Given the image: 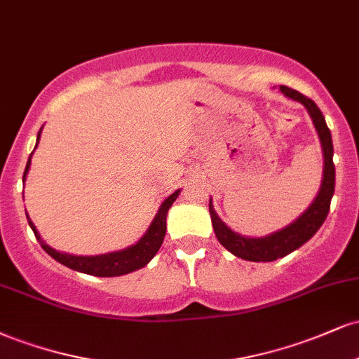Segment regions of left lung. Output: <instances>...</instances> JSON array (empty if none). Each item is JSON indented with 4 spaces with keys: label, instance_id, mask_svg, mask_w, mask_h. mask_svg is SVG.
<instances>
[{
    "label": "left lung",
    "instance_id": "8db88e82",
    "mask_svg": "<svg viewBox=\"0 0 359 359\" xmlns=\"http://www.w3.org/2000/svg\"><path fill=\"white\" fill-rule=\"evenodd\" d=\"M280 90H282L287 97H290V100L299 101L300 104L306 106L312 121H314L320 143H323V184H320L319 194H317L314 203L309 205L307 211L304 212L297 221H294L292 224H288L287 228L280 229V231L265 238H246L231 231V229L217 217V214L214 212L212 204H209V212H211L214 233H216L217 241H219L226 250L231 251L234 257L248 259V262H273V259L287 257L288 253L300 248V246L311 240V238L317 233V229L323 226L325 217H327L329 208H331L332 194H334L336 170L334 163H332L334 148H332L331 131H329L327 125H325L323 113L317 108L314 101L309 100L304 94H300L299 90L287 88V86H280Z\"/></svg>",
    "mask_w": 359,
    "mask_h": 359
}]
</instances>
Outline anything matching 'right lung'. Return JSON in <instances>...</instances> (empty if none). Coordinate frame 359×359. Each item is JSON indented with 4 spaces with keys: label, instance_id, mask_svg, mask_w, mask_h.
<instances>
[{
    "label": "right lung",
    "instance_id": "right-lung-1",
    "mask_svg": "<svg viewBox=\"0 0 359 359\" xmlns=\"http://www.w3.org/2000/svg\"><path fill=\"white\" fill-rule=\"evenodd\" d=\"M39 138H40V133H39ZM30 158H28L27 168H25L23 180H25V175H27L28 168H30ZM179 192L180 191H175L170 197H167V199L163 201V204L160 205L158 212H156L155 219L150 224V228H148L145 236H143L137 245L130 246V248L121 250V251H114V253L100 255V257H74V255L59 253V251L52 250L50 246L45 245L42 241V238H40V234L35 229L34 222L30 221V217L28 216L27 217H28V224H30L32 231H34L35 238L39 240L40 246H42V248L47 251L53 259H57V262L62 263V265L69 266V269L76 271H82V273L94 275V277H119V275H125V273H130V271L142 269V266H145L147 263L155 257L156 251H158L160 246H162L163 236H165V231H167V212L168 209H170V205L174 204V201L177 199V196H179Z\"/></svg>",
    "mask_w": 359,
    "mask_h": 359
}]
</instances>
